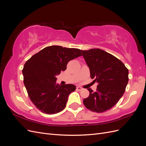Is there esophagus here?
Instances as JSON below:
<instances>
[{"instance_id":"34e87169","label":"esophagus","mask_w":146,"mask_h":146,"mask_svg":"<svg viewBox=\"0 0 146 146\" xmlns=\"http://www.w3.org/2000/svg\"><path fill=\"white\" fill-rule=\"evenodd\" d=\"M77 91H82V90H83V88L80 86H77Z\"/></svg>"}]
</instances>
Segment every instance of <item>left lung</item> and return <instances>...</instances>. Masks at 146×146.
Wrapping results in <instances>:
<instances>
[{
  "label": "left lung",
  "mask_w": 146,
  "mask_h": 146,
  "mask_svg": "<svg viewBox=\"0 0 146 146\" xmlns=\"http://www.w3.org/2000/svg\"><path fill=\"white\" fill-rule=\"evenodd\" d=\"M81 51L90 68L91 78L98 83L96 92L88 89L90 96L83 100V104L93 112L107 111L124 93L129 82V70L121 60L100 48Z\"/></svg>",
  "instance_id": "left-lung-1"
}]
</instances>
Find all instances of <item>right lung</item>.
<instances>
[{"label":"right lung","instance_id":"add662e5","mask_svg":"<svg viewBox=\"0 0 146 146\" xmlns=\"http://www.w3.org/2000/svg\"><path fill=\"white\" fill-rule=\"evenodd\" d=\"M81 50L52 46L44 48L24 66V83L31 101L43 113H59L64 109L75 85L56 84V76L65 70L69 61L82 56Z\"/></svg>","mask_w":146,"mask_h":146}]
</instances>
